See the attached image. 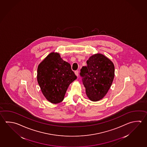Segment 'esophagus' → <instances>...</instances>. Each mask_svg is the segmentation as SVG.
<instances>
[{"label":"esophagus","instance_id":"obj_1","mask_svg":"<svg viewBox=\"0 0 147 147\" xmlns=\"http://www.w3.org/2000/svg\"><path fill=\"white\" fill-rule=\"evenodd\" d=\"M75 75H76L77 77H78V76H79V71L78 70H76V71H75Z\"/></svg>","mask_w":147,"mask_h":147}]
</instances>
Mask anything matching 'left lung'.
I'll return each mask as SVG.
<instances>
[{"instance_id": "obj_1", "label": "left lung", "mask_w": 147, "mask_h": 147, "mask_svg": "<svg viewBox=\"0 0 147 147\" xmlns=\"http://www.w3.org/2000/svg\"><path fill=\"white\" fill-rule=\"evenodd\" d=\"M87 66L80 70L86 94L92 101L96 102L104 97L112 84L115 77V66L112 61L101 54L91 56Z\"/></svg>"}]
</instances>
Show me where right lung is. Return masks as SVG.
<instances>
[{"instance_id":"obj_1","label":"right lung","mask_w":147,"mask_h":147,"mask_svg":"<svg viewBox=\"0 0 147 147\" xmlns=\"http://www.w3.org/2000/svg\"><path fill=\"white\" fill-rule=\"evenodd\" d=\"M77 76L68 62L59 53L52 52L40 63L37 69V81L47 99L53 104L63 101L70 84Z\"/></svg>"}]
</instances>
